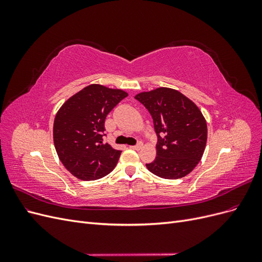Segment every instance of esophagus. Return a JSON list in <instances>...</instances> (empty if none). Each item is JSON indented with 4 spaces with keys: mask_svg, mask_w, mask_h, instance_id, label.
Masks as SVG:
<instances>
[{
    "mask_svg": "<svg viewBox=\"0 0 262 262\" xmlns=\"http://www.w3.org/2000/svg\"><path fill=\"white\" fill-rule=\"evenodd\" d=\"M142 146H143V143H142V142L140 141V142H138V143L136 144V145H132V146H130L131 148H133V149H137V150H139L140 148H142Z\"/></svg>",
    "mask_w": 262,
    "mask_h": 262,
    "instance_id": "obj_1",
    "label": "esophagus"
}]
</instances>
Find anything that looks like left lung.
<instances>
[{"instance_id": "left-lung-1", "label": "left lung", "mask_w": 262, "mask_h": 262, "mask_svg": "<svg viewBox=\"0 0 262 262\" xmlns=\"http://www.w3.org/2000/svg\"><path fill=\"white\" fill-rule=\"evenodd\" d=\"M153 118L156 158L146 164L165 179L187 176L200 162L208 138L205 119L193 102L178 91L160 87L136 97Z\"/></svg>"}]
</instances>
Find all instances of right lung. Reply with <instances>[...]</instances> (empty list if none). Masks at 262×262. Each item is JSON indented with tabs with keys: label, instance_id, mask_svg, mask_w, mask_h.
Returning <instances> with one entry per match:
<instances>
[{
	"label": "right lung",
	"instance_id": "1",
	"mask_svg": "<svg viewBox=\"0 0 262 262\" xmlns=\"http://www.w3.org/2000/svg\"><path fill=\"white\" fill-rule=\"evenodd\" d=\"M128 94L93 84L68 99L54 118L53 142L64 167L81 180L105 177L121 150L104 142L107 115Z\"/></svg>",
	"mask_w": 262,
	"mask_h": 262
}]
</instances>
